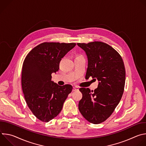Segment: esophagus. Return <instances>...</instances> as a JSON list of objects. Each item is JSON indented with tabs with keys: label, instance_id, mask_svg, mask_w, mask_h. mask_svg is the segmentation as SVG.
I'll use <instances>...</instances> for the list:
<instances>
[{
	"label": "esophagus",
	"instance_id": "esophagus-1",
	"mask_svg": "<svg viewBox=\"0 0 146 146\" xmlns=\"http://www.w3.org/2000/svg\"><path fill=\"white\" fill-rule=\"evenodd\" d=\"M78 87L74 86L73 87V91H78Z\"/></svg>",
	"mask_w": 146,
	"mask_h": 146
}]
</instances>
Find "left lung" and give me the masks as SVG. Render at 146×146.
<instances>
[{
    "mask_svg": "<svg viewBox=\"0 0 146 146\" xmlns=\"http://www.w3.org/2000/svg\"><path fill=\"white\" fill-rule=\"evenodd\" d=\"M88 58L86 78L99 81L94 91L80 88L82 94L78 109L88 121L94 124L106 121L122 98L125 82V69L122 57L109 44L101 41L77 43Z\"/></svg>",
    "mask_w": 146,
    "mask_h": 146,
    "instance_id": "1",
    "label": "left lung"
}]
</instances>
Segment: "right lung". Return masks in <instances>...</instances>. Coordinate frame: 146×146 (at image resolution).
<instances>
[{
    "label": "right lung",
    "mask_w": 146,
    "mask_h": 146,
    "mask_svg": "<svg viewBox=\"0 0 146 146\" xmlns=\"http://www.w3.org/2000/svg\"><path fill=\"white\" fill-rule=\"evenodd\" d=\"M76 43L44 42L33 48L23 62L21 84L27 104L39 120L48 122L56 117L72 92L71 85L59 86L51 81L59 62Z\"/></svg>",
    "instance_id": "right-lung-1"
}]
</instances>
